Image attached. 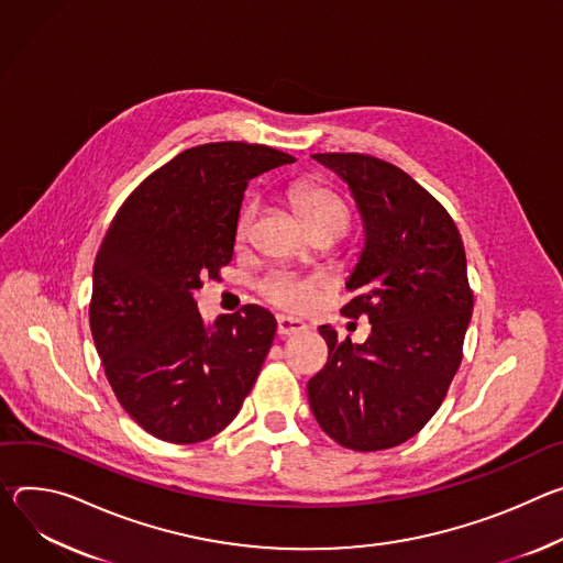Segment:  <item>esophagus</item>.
Wrapping results in <instances>:
<instances>
[{
  "mask_svg": "<svg viewBox=\"0 0 563 563\" xmlns=\"http://www.w3.org/2000/svg\"><path fill=\"white\" fill-rule=\"evenodd\" d=\"M303 329H306L303 322L297 320V318H288V316H279V318H277V333H279L282 338L297 335V333H301Z\"/></svg>",
  "mask_w": 563,
  "mask_h": 563,
  "instance_id": "1",
  "label": "esophagus"
}]
</instances>
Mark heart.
Instances as JSON below:
<instances>
[{"instance_id":"obj_1","label":"heart","mask_w":563,"mask_h":563,"mask_svg":"<svg viewBox=\"0 0 563 563\" xmlns=\"http://www.w3.org/2000/svg\"><path fill=\"white\" fill-rule=\"evenodd\" d=\"M290 203L306 230L331 228L338 234H342L351 221L349 203L335 190H331L329 185H322L316 180L297 183L290 190ZM253 219H255V206L250 203L236 217V225H234L236 241H243L250 234ZM316 292H318V282H313V279L275 277L264 284V295L273 303H277L282 308H290V310L306 308L310 301L316 299Z\"/></svg>"}]
</instances>
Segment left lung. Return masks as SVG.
I'll list each match as a JSON object with an SVG mask.
<instances>
[{
    "mask_svg": "<svg viewBox=\"0 0 563 563\" xmlns=\"http://www.w3.org/2000/svg\"><path fill=\"white\" fill-rule=\"evenodd\" d=\"M355 199L364 247L342 316H366L364 344L338 340L308 380V402L335 443L355 452L396 448L439 411L463 360L474 297L456 223L400 167L366 154H313Z\"/></svg>",
    "mask_w": 563,
    "mask_h": 563,
    "instance_id": "1",
    "label": "left lung"
}]
</instances>
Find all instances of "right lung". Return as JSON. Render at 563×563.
I'll return each mask as SVG.
<instances>
[{"instance_id": "right-lung-1", "label": "right lung", "mask_w": 563, "mask_h": 563, "mask_svg": "<svg viewBox=\"0 0 563 563\" xmlns=\"http://www.w3.org/2000/svg\"><path fill=\"white\" fill-rule=\"evenodd\" d=\"M266 145L208 143L150 174L113 217L93 264L89 324L107 380L145 431L212 439L239 413L273 346L271 310L203 322L195 290L232 262L243 192L292 163Z\"/></svg>"}]
</instances>
